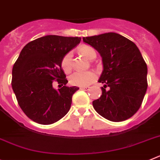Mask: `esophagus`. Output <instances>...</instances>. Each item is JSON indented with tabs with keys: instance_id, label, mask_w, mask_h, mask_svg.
Listing matches in <instances>:
<instances>
[{
	"instance_id": "1",
	"label": "esophagus",
	"mask_w": 160,
	"mask_h": 160,
	"mask_svg": "<svg viewBox=\"0 0 160 160\" xmlns=\"http://www.w3.org/2000/svg\"><path fill=\"white\" fill-rule=\"evenodd\" d=\"M89 86H81L80 87V90H89Z\"/></svg>"
}]
</instances>
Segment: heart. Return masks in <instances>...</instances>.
I'll list each match as a JSON object with an SVG mask.
<instances>
[{
    "label": "heart",
    "mask_w": 160,
    "mask_h": 160,
    "mask_svg": "<svg viewBox=\"0 0 160 160\" xmlns=\"http://www.w3.org/2000/svg\"><path fill=\"white\" fill-rule=\"evenodd\" d=\"M79 53L82 55L87 59L92 60L96 57L94 49L90 46H82L78 49ZM61 67L66 73H69L72 69V53L66 54L61 61ZM97 78V74L94 71H77L70 78V82L73 86H88L94 82Z\"/></svg>",
    "instance_id": "b5f03b06"
}]
</instances>
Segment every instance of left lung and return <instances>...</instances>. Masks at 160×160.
Segmentation results:
<instances>
[{"mask_svg": "<svg viewBox=\"0 0 160 160\" xmlns=\"http://www.w3.org/2000/svg\"><path fill=\"white\" fill-rule=\"evenodd\" d=\"M82 39L99 52L103 63L98 80L104 84L102 94L93 102V108L109 121L128 119L140 109L148 88L147 64L140 50L131 40L115 32Z\"/></svg>", "mask_w": 160, "mask_h": 160, "instance_id": "8db88e82", "label": "left lung"}]
</instances>
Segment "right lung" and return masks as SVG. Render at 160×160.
<instances>
[{
  "label": "right lung",
  "instance_id": "right-lung-1",
  "mask_svg": "<svg viewBox=\"0 0 160 160\" xmlns=\"http://www.w3.org/2000/svg\"><path fill=\"white\" fill-rule=\"evenodd\" d=\"M80 41V37L49 35L22 49L12 67V87L23 112L35 122L53 124L70 110L73 94L79 88L65 86L68 81L61 61ZM55 81L64 86L55 90Z\"/></svg>",
  "mask_w": 160,
  "mask_h": 160
}]
</instances>
